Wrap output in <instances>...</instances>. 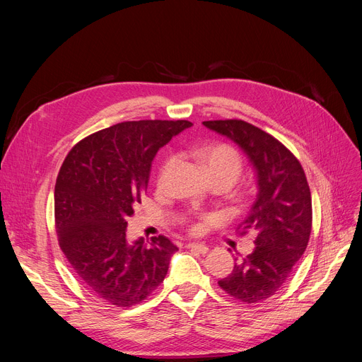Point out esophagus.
<instances>
[{"label": "esophagus", "instance_id": "1", "mask_svg": "<svg viewBox=\"0 0 362 362\" xmlns=\"http://www.w3.org/2000/svg\"><path fill=\"white\" fill-rule=\"evenodd\" d=\"M187 248L192 250V251H197L198 254H206L208 252V246L204 245V243H198V242L187 243Z\"/></svg>", "mask_w": 362, "mask_h": 362}]
</instances>
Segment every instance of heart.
Listing matches in <instances>:
<instances>
[{"label":"heart","instance_id":"obj_1","mask_svg":"<svg viewBox=\"0 0 362 362\" xmlns=\"http://www.w3.org/2000/svg\"><path fill=\"white\" fill-rule=\"evenodd\" d=\"M195 156L201 163L206 177H220L227 186H232L242 175V158L238 152L224 144H214L197 149ZM175 158H167L158 175V183H163L168 175L170 168L173 167Z\"/></svg>","mask_w":362,"mask_h":362}]
</instances>
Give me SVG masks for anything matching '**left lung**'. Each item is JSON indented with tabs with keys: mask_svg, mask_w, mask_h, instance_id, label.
<instances>
[{
	"mask_svg": "<svg viewBox=\"0 0 362 362\" xmlns=\"http://www.w3.org/2000/svg\"><path fill=\"white\" fill-rule=\"evenodd\" d=\"M202 124L236 144L254 168L257 198L239 227L243 233L254 232L255 248L218 284L230 296L255 303L288 281L307 250L313 223L310 186L295 156L269 133L242 120Z\"/></svg>",
	"mask_w": 362,
	"mask_h": 362,
	"instance_id": "8db88e82",
	"label": "left lung"
}]
</instances>
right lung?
<instances>
[{
  "mask_svg": "<svg viewBox=\"0 0 362 362\" xmlns=\"http://www.w3.org/2000/svg\"><path fill=\"white\" fill-rule=\"evenodd\" d=\"M192 123L139 120L85 138L66 157L55 183L60 248L83 286L111 305L144 300L164 280L177 246L165 236L127 240V218L146 192L160 148Z\"/></svg>",
  "mask_w": 362,
  "mask_h": 362,
  "instance_id": "obj_1",
  "label": "right lung"
}]
</instances>
